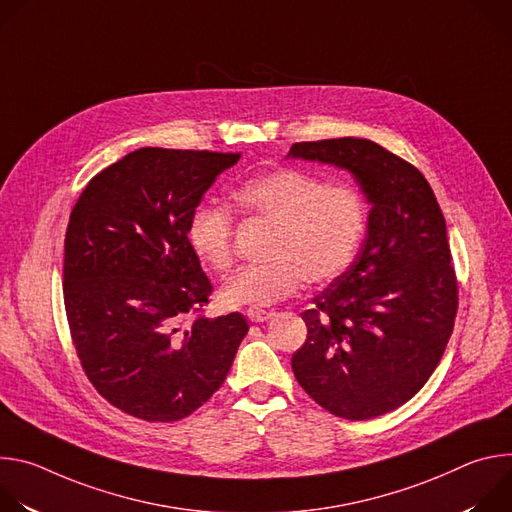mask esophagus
Here are the masks:
<instances>
[{
  "label": "esophagus",
  "instance_id": "34e87169",
  "mask_svg": "<svg viewBox=\"0 0 512 512\" xmlns=\"http://www.w3.org/2000/svg\"><path fill=\"white\" fill-rule=\"evenodd\" d=\"M271 316H273V312H267V310H259V308H249L247 310L249 322H255V324H261V322L269 320Z\"/></svg>",
  "mask_w": 512,
  "mask_h": 512
}]
</instances>
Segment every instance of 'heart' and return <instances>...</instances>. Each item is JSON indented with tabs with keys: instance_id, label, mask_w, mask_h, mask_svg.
Returning a JSON list of instances; mask_svg holds the SVG:
<instances>
[{
	"instance_id": "1",
	"label": "heart",
	"mask_w": 512,
	"mask_h": 512,
	"mask_svg": "<svg viewBox=\"0 0 512 512\" xmlns=\"http://www.w3.org/2000/svg\"><path fill=\"white\" fill-rule=\"evenodd\" d=\"M235 204L275 225L269 263L247 265L223 287L233 308H267L298 294L306 279L326 285L354 261L367 231L369 208L352 182H324L300 168L255 174L233 190ZM186 239L194 255L214 271L233 263V214L216 202H200L188 218Z\"/></svg>"
}]
</instances>
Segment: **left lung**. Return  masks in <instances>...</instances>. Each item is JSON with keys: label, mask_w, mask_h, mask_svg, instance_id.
Returning <instances> with one entry per match:
<instances>
[{"label": "left lung", "mask_w": 512, "mask_h": 512, "mask_svg": "<svg viewBox=\"0 0 512 512\" xmlns=\"http://www.w3.org/2000/svg\"><path fill=\"white\" fill-rule=\"evenodd\" d=\"M289 154L350 170L373 204L367 241L302 314L308 338L291 356L320 407L373 419L419 393L452 336L458 277L446 218L423 174L371 139L300 141Z\"/></svg>", "instance_id": "1"}]
</instances>
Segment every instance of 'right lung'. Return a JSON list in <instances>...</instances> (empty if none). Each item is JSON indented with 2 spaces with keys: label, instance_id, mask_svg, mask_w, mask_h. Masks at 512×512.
I'll return each mask as SVG.
<instances>
[{
  "label": "right lung",
  "instance_id": "obj_1",
  "mask_svg": "<svg viewBox=\"0 0 512 512\" xmlns=\"http://www.w3.org/2000/svg\"><path fill=\"white\" fill-rule=\"evenodd\" d=\"M241 154L141 148L91 178L64 237V310L97 393L119 411L172 423L225 383L249 332L208 320L212 283L188 245L190 212Z\"/></svg>",
  "mask_w": 512,
  "mask_h": 512
}]
</instances>
